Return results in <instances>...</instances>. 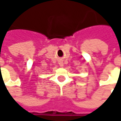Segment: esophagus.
Listing matches in <instances>:
<instances>
[{
  "label": "esophagus",
  "instance_id": "1",
  "mask_svg": "<svg viewBox=\"0 0 121 121\" xmlns=\"http://www.w3.org/2000/svg\"><path fill=\"white\" fill-rule=\"evenodd\" d=\"M59 65L60 66H63V62H62V60H59Z\"/></svg>",
  "mask_w": 121,
  "mask_h": 121
}]
</instances>
